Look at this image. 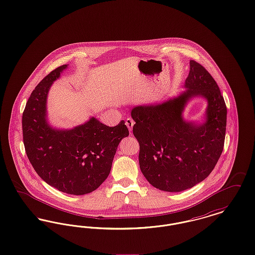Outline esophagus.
<instances>
[{"label":"esophagus","instance_id":"obj_1","mask_svg":"<svg viewBox=\"0 0 255 255\" xmlns=\"http://www.w3.org/2000/svg\"><path fill=\"white\" fill-rule=\"evenodd\" d=\"M125 124H126V126L128 127L129 131L131 132V131L133 130V124H134V122H133V120H132L131 118H128V119L126 120V122H125Z\"/></svg>","mask_w":255,"mask_h":255}]
</instances>
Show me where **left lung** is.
I'll use <instances>...</instances> for the list:
<instances>
[{
	"instance_id": "left-lung-1",
	"label": "left lung",
	"mask_w": 255,
	"mask_h": 255,
	"mask_svg": "<svg viewBox=\"0 0 255 255\" xmlns=\"http://www.w3.org/2000/svg\"><path fill=\"white\" fill-rule=\"evenodd\" d=\"M186 91L161 104L134 107L133 133L139 143V167L154 187L180 192L204 181L223 152L227 106L220 89L206 69L190 60ZM195 96L208 100L206 122H185L182 112Z\"/></svg>"
}]
</instances>
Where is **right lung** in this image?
<instances>
[{
    "instance_id": "obj_1",
    "label": "right lung",
    "mask_w": 255,
    "mask_h": 255,
    "mask_svg": "<svg viewBox=\"0 0 255 255\" xmlns=\"http://www.w3.org/2000/svg\"><path fill=\"white\" fill-rule=\"evenodd\" d=\"M67 68L63 65L49 73L28 98L22 119L24 149L37 174L48 184L64 193L88 194L109 176L118 146L129 131L124 121L109 127L96 118L71 130L49 126V88Z\"/></svg>"
}]
</instances>
